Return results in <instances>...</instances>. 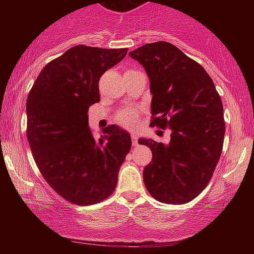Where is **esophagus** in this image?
I'll return each mask as SVG.
<instances>
[{"mask_svg":"<svg viewBox=\"0 0 254 254\" xmlns=\"http://www.w3.org/2000/svg\"><path fill=\"white\" fill-rule=\"evenodd\" d=\"M131 139H132V144L137 145V143H138V141H137V139H138V136H137L136 132L131 133Z\"/></svg>","mask_w":254,"mask_h":254,"instance_id":"1","label":"esophagus"}]
</instances>
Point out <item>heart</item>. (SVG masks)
<instances>
[{"mask_svg": "<svg viewBox=\"0 0 254 254\" xmlns=\"http://www.w3.org/2000/svg\"><path fill=\"white\" fill-rule=\"evenodd\" d=\"M136 118H137V113L136 111L133 110H124L118 115L119 123H122L123 125H125V127H135Z\"/></svg>", "mask_w": 254, "mask_h": 254, "instance_id": "b5f03b06", "label": "heart"}]
</instances>
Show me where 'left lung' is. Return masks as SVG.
<instances>
[{"label": "left lung", "mask_w": 254, "mask_h": 254, "mask_svg": "<svg viewBox=\"0 0 254 254\" xmlns=\"http://www.w3.org/2000/svg\"><path fill=\"white\" fill-rule=\"evenodd\" d=\"M129 55L149 78L150 125L171 130L167 144L138 139L153 154L143 170L145 188L159 202H190L210 182L221 156L226 131L222 101L203 66L173 44H145Z\"/></svg>", "instance_id": "obj_1"}]
</instances>
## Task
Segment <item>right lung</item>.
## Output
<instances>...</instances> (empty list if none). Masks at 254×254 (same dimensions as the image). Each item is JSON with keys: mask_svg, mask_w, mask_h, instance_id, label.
<instances>
[{"mask_svg": "<svg viewBox=\"0 0 254 254\" xmlns=\"http://www.w3.org/2000/svg\"><path fill=\"white\" fill-rule=\"evenodd\" d=\"M127 49L77 45L46 64L26 103L27 139L34 161L49 185L77 205L106 199L130 151L131 137L118 125H88V109L100 101L99 80L127 56Z\"/></svg>", "mask_w": 254, "mask_h": 254, "instance_id": "obj_1", "label": "right lung"}]
</instances>
